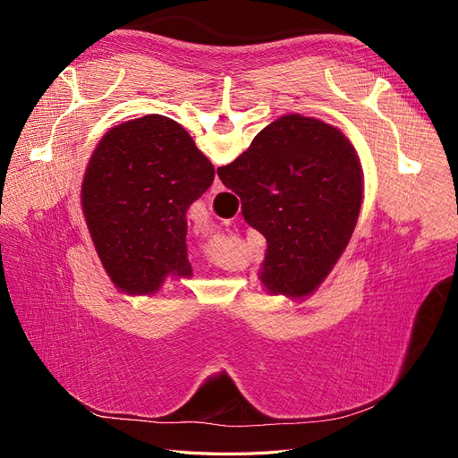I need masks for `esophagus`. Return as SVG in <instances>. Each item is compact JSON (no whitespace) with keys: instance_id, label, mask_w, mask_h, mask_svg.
<instances>
[{"instance_id":"1","label":"esophagus","mask_w":458,"mask_h":458,"mask_svg":"<svg viewBox=\"0 0 458 458\" xmlns=\"http://www.w3.org/2000/svg\"><path fill=\"white\" fill-rule=\"evenodd\" d=\"M219 191H224V185H221L219 177L216 175V177H214V183H212V189H210V192H214V195H216V192H219Z\"/></svg>"}]
</instances>
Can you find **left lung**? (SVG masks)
Here are the masks:
<instances>
[{"label": "left lung", "instance_id": "left-lung-1", "mask_svg": "<svg viewBox=\"0 0 458 458\" xmlns=\"http://www.w3.org/2000/svg\"><path fill=\"white\" fill-rule=\"evenodd\" d=\"M212 182V162L172 118L148 114L103 137L88 164L81 208L120 290L155 294L168 275L191 276L187 210Z\"/></svg>", "mask_w": 458, "mask_h": 458}]
</instances>
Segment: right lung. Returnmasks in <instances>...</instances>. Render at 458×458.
Returning <instances> with one entry per match:
<instances>
[{"label":"right lung","mask_w":458,"mask_h":458,"mask_svg":"<svg viewBox=\"0 0 458 458\" xmlns=\"http://www.w3.org/2000/svg\"><path fill=\"white\" fill-rule=\"evenodd\" d=\"M217 175L241 197L246 224L267 241L261 283L271 294H311L348 246L363 200V170L348 137L317 118L288 114Z\"/></svg>","instance_id":"add662e5"}]
</instances>
